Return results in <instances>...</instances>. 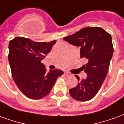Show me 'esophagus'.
<instances>
[{"instance_id":"1","label":"esophagus","mask_w":124,"mask_h":124,"mask_svg":"<svg viewBox=\"0 0 124 124\" xmlns=\"http://www.w3.org/2000/svg\"><path fill=\"white\" fill-rule=\"evenodd\" d=\"M64 75L66 76H72V74H71L70 73L66 72H64Z\"/></svg>"}]
</instances>
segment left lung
<instances>
[{"mask_svg":"<svg viewBox=\"0 0 124 124\" xmlns=\"http://www.w3.org/2000/svg\"><path fill=\"white\" fill-rule=\"evenodd\" d=\"M70 44L80 47V58L88 59L84 65L87 78L78 80V85L69 90L70 96L78 101H88L96 96L104 82L113 56L112 36L100 27H86L63 38Z\"/></svg>","mask_w":124,"mask_h":124,"instance_id":"obj_1","label":"left lung"}]
</instances>
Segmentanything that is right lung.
<instances>
[{
	"instance_id": "1",
	"label": "right lung",
	"mask_w": 124,
	"mask_h": 124,
	"mask_svg": "<svg viewBox=\"0 0 124 124\" xmlns=\"http://www.w3.org/2000/svg\"><path fill=\"white\" fill-rule=\"evenodd\" d=\"M56 42H37L20 36L10 41L8 62L12 78L29 98L38 100L47 96L57 78L64 74L57 69L47 71L41 63Z\"/></svg>"
}]
</instances>
